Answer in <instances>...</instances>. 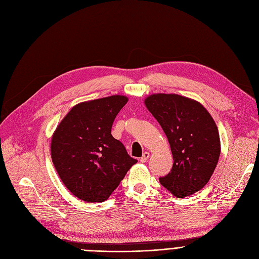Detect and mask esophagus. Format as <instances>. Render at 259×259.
Listing matches in <instances>:
<instances>
[{
  "mask_svg": "<svg viewBox=\"0 0 259 259\" xmlns=\"http://www.w3.org/2000/svg\"><path fill=\"white\" fill-rule=\"evenodd\" d=\"M149 157H150V153H149V152H144L143 155H142V157L140 158V161H141V162H146L147 159H149Z\"/></svg>",
  "mask_w": 259,
  "mask_h": 259,
  "instance_id": "1",
  "label": "esophagus"
}]
</instances>
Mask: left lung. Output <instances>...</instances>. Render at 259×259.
<instances>
[{"label":"left lung","mask_w":259,"mask_h":259,"mask_svg":"<svg viewBox=\"0 0 259 259\" xmlns=\"http://www.w3.org/2000/svg\"><path fill=\"white\" fill-rule=\"evenodd\" d=\"M145 105L166 135L173 167L160 177L162 186L178 198L201 190L210 180L220 156L216 123L197 101L175 94L147 97Z\"/></svg>","instance_id":"left-lung-1"}]
</instances>
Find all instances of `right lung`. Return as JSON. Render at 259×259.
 <instances>
[{
	"mask_svg": "<svg viewBox=\"0 0 259 259\" xmlns=\"http://www.w3.org/2000/svg\"><path fill=\"white\" fill-rule=\"evenodd\" d=\"M126 102L116 95L79 103L54 133L53 163L65 187L83 201H105L137 162L110 134Z\"/></svg>",
	"mask_w": 259,
	"mask_h": 259,
	"instance_id": "right-lung-1",
	"label": "right lung"
}]
</instances>
